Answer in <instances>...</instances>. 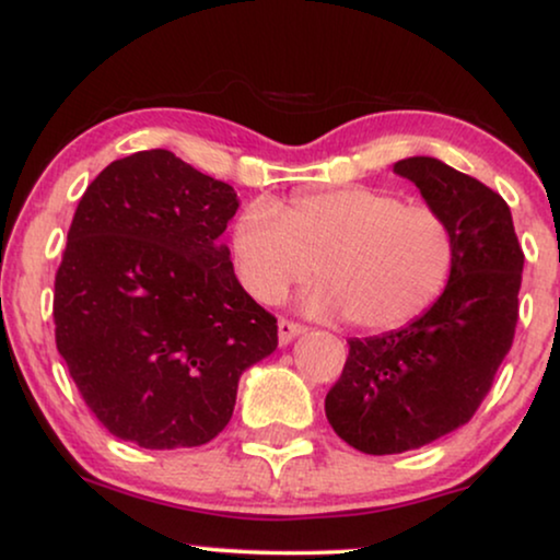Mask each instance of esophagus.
<instances>
[{"label": "esophagus", "mask_w": 560, "mask_h": 560, "mask_svg": "<svg viewBox=\"0 0 560 560\" xmlns=\"http://www.w3.org/2000/svg\"><path fill=\"white\" fill-rule=\"evenodd\" d=\"M302 332H304V325L294 323V319H287V317L279 319V342H281V346H289V342H292L296 335H302Z\"/></svg>", "instance_id": "34e87169"}]
</instances>
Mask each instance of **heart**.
<instances>
[{"instance_id":"1","label":"heart","mask_w":560,"mask_h":560,"mask_svg":"<svg viewBox=\"0 0 560 560\" xmlns=\"http://www.w3.org/2000/svg\"><path fill=\"white\" fill-rule=\"evenodd\" d=\"M233 258L243 287L276 302L312 273L323 279L307 310L346 315L366 332L422 317L448 287L456 235L441 210L376 186L300 191L276 207L258 199L237 214Z\"/></svg>"}]
</instances>
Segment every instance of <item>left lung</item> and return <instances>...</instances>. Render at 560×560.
I'll use <instances>...</instances> for the list:
<instances>
[{
	"instance_id": "8db88e82",
	"label": "left lung",
	"mask_w": 560,
	"mask_h": 560,
	"mask_svg": "<svg viewBox=\"0 0 560 560\" xmlns=\"http://www.w3.org/2000/svg\"><path fill=\"white\" fill-rule=\"evenodd\" d=\"M394 171L451 222L456 264L415 323L348 340L325 415L369 456L422 448L471 420L512 348L525 264L510 207L479 178L430 155L397 161Z\"/></svg>"
}]
</instances>
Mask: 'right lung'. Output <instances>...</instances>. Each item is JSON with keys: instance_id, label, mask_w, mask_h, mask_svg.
I'll return each mask as SVG.
<instances>
[{"instance_id": "obj_1", "label": "right lung", "mask_w": 560, "mask_h": 560, "mask_svg": "<svg viewBox=\"0 0 560 560\" xmlns=\"http://www.w3.org/2000/svg\"><path fill=\"white\" fill-rule=\"evenodd\" d=\"M230 184L171 151L112 161L79 199L56 273V346L86 407L119 441L210 443L241 374L279 346L220 243Z\"/></svg>"}]
</instances>
